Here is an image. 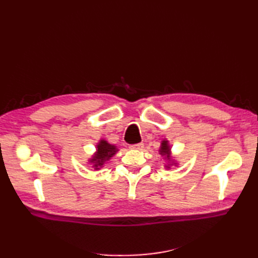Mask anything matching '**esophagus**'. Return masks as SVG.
<instances>
[{
	"label": "esophagus",
	"instance_id": "1",
	"mask_svg": "<svg viewBox=\"0 0 258 258\" xmlns=\"http://www.w3.org/2000/svg\"><path fill=\"white\" fill-rule=\"evenodd\" d=\"M132 150H137V151H142L143 147H144V144L143 143H139V144H136V145H131L130 146Z\"/></svg>",
	"mask_w": 258,
	"mask_h": 258
}]
</instances>
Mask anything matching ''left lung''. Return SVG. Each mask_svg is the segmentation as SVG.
Wrapping results in <instances>:
<instances>
[{
	"label": "left lung",
	"mask_w": 258,
	"mask_h": 258,
	"mask_svg": "<svg viewBox=\"0 0 258 258\" xmlns=\"http://www.w3.org/2000/svg\"><path fill=\"white\" fill-rule=\"evenodd\" d=\"M170 146H169V142L167 141V140H163V141L161 142V146H160V150H159V154L165 156V158L168 160V165L166 166V168H170V166L172 165H176V163H174L173 161L171 162V156H170Z\"/></svg>",
	"instance_id": "8db88e82"
}]
</instances>
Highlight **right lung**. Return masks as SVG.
<instances>
[{
  "instance_id": "add662e5",
  "label": "right lung",
  "mask_w": 258,
  "mask_h": 258,
  "mask_svg": "<svg viewBox=\"0 0 258 258\" xmlns=\"http://www.w3.org/2000/svg\"><path fill=\"white\" fill-rule=\"evenodd\" d=\"M117 152H118V148L115 145L110 144L105 140H100L97 145V152L92 156L89 162L92 163V167L95 168V170H99L104 165V162L110 160Z\"/></svg>"
}]
</instances>
